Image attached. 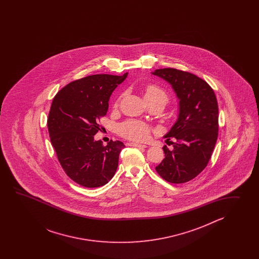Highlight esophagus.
<instances>
[{"label":"esophagus","mask_w":259,"mask_h":259,"mask_svg":"<svg viewBox=\"0 0 259 259\" xmlns=\"http://www.w3.org/2000/svg\"><path fill=\"white\" fill-rule=\"evenodd\" d=\"M128 145L131 146H134V147H137V148H146L147 146L144 145V144H139V143H128Z\"/></svg>","instance_id":"1"}]
</instances>
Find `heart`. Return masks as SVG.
Returning a JSON list of instances; mask_svg holds the SVG:
<instances>
[{
	"mask_svg": "<svg viewBox=\"0 0 259 259\" xmlns=\"http://www.w3.org/2000/svg\"><path fill=\"white\" fill-rule=\"evenodd\" d=\"M144 96L148 103H160L165 106L169 96L164 89L156 84H147L144 87ZM120 97L116 100V105H118ZM117 132L122 137L134 142H144L148 140L152 132L151 127L144 122L139 120H127L123 122L118 127Z\"/></svg>",
	"mask_w": 259,
	"mask_h": 259,
	"instance_id": "obj_1",
	"label": "heart"
}]
</instances>
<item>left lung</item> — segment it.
<instances>
[{"instance_id": "obj_1", "label": "left lung", "mask_w": 259, "mask_h": 259, "mask_svg": "<svg viewBox=\"0 0 259 259\" xmlns=\"http://www.w3.org/2000/svg\"><path fill=\"white\" fill-rule=\"evenodd\" d=\"M170 83L180 98V115L165 137L175 138L173 150L163 147L165 158L155 170L165 182L184 183L209 162L219 135V105L213 89L193 73L176 68L153 73Z\"/></svg>"}]
</instances>
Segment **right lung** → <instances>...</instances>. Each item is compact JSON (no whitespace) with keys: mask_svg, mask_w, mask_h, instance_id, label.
<instances>
[{"mask_svg":"<svg viewBox=\"0 0 259 259\" xmlns=\"http://www.w3.org/2000/svg\"><path fill=\"white\" fill-rule=\"evenodd\" d=\"M127 75L82 77L68 83L53 100L47 119L51 143L66 175L83 187L103 186L116 173L124 143L111 140L105 146L94 137L111 94Z\"/></svg>","mask_w":259,"mask_h":259,"instance_id":"1","label":"right lung"}]
</instances>
